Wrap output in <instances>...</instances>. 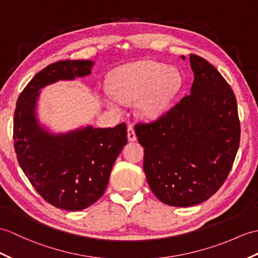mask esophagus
<instances>
[{
  "instance_id": "34e87169",
  "label": "esophagus",
  "mask_w": 258,
  "mask_h": 258,
  "mask_svg": "<svg viewBox=\"0 0 258 258\" xmlns=\"http://www.w3.org/2000/svg\"><path fill=\"white\" fill-rule=\"evenodd\" d=\"M127 139L130 142H135L137 140L135 131L132 126H128V128H127Z\"/></svg>"
}]
</instances>
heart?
<instances>
[{
    "label": "heart",
    "mask_w": 258,
    "mask_h": 258,
    "mask_svg": "<svg viewBox=\"0 0 258 258\" xmlns=\"http://www.w3.org/2000/svg\"><path fill=\"white\" fill-rule=\"evenodd\" d=\"M182 86L180 73L154 60H142L122 66L109 79L111 93L103 100L111 109L119 103L136 102V111L145 119H156L168 110Z\"/></svg>",
    "instance_id": "heart-1"
}]
</instances>
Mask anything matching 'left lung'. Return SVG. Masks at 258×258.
I'll return each instance as SVG.
<instances>
[{
  "label": "left lung",
  "mask_w": 258,
  "mask_h": 258,
  "mask_svg": "<svg viewBox=\"0 0 258 258\" xmlns=\"http://www.w3.org/2000/svg\"><path fill=\"white\" fill-rule=\"evenodd\" d=\"M184 60V56H181ZM190 94L157 121L136 124L147 182L165 205L190 207L221 188L236 156L241 127L234 92L206 59L190 55Z\"/></svg>",
  "instance_id": "8db88e82"
}]
</instances>
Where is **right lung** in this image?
I'll return each instance as SVG.
<instances>
[{"mask_svg":"<svg viewBox=\"0 0 258 258\" xmlns=\"http://www.w3.org/2000/svg\"><path fill=\"white\" fill-rule=\"evenodd\" d=\"M93 63L61 60L47 66L23 90L14 112V148L22 170L47 202L67 211L83 210L103 196L113 165L127 143L126 125H89L52 134L39 125L36 106L41 88L88 76Z\"/></svg>","mask_w":258,"mask_h":258,"instance_id":"right-lung-1","label":"right lung"}]
</instances>
